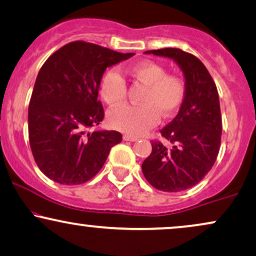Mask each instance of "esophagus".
I'll list each match as a JSON object with an SVG mask.
<instances>
[{
    "label": "esophagus",
    "mask_w": 256,
    "mask_h": 256,
    "mask_svg": "<svg viewBox=\"0 0 256 256\" xmlns=\"http://www.w3.org/2000/svg\"><path fill=\"white\" fill-rule=\"evenodd\" d=\"M124 140H128V142H136L138 140V137L136 136H130V134H124Z\"/></svg>",
    "instance_id": "esophagus-1"
}]
</instances>
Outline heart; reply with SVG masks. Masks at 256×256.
<instances>
[{"mask_svg": "<svg viewBox=\"0 0 256 256\" xmlns=\"http://www.w3.org/2000/svg\"><path fill=\"white\" fill-rule=\"evenodd\" d=\"M128 75L146 84L140 106H122L108 113V122L116 130L128 134H144L163 118L174 116L186 95L184 82L175 75H167L162 66L152 60H143L128 68ZM100 94L110 106H119L126 98V83L116 70L104 74L100 83Z\"/></svg>", "mask_w": 256, "mask_h": 256, "instance_id": "b5f03b06", "label": "heart"}]
</instances>
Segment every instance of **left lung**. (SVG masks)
I'll return each mask as SVG.
<instances>
[{"label":"left lung","instance_id":"left-lung-1","mask_svg":"<svg viewBox=\"0 0 256 256\" xmlns=\"http://www.w3.org/2000/svg\"><path fill=\"white\" fill-rule=\"evenodd\" d=\"M144 54L170 58L184 74V102L178 116L161 130L167 143L152 142V154L142 163L152 187L181 192L199 184L217 158L222 137L218 92L204 64L188 52L169 48Z\"/></svg>","mask_w":256,"mask_h":256}]
</instances>
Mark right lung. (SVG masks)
<instances>
[{"label":"right lung","mask_w":256,"mask_h":256,"mask_svg":"<svg viewBox=\"0 0 256 256\" xmlns=\"http://www.w3.org/2000/svg\"><path fill=\"white\" fill-rule=\"evenodd\" d=\"M134 54L74 42L42 66L28 106V137L36 163L54 182H87L122 142L116 131L88 128L104 119L98 94L104 70Z\"/></svg>","instance_id":"obj_1"}]
</instances>
